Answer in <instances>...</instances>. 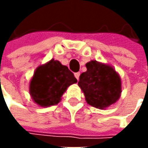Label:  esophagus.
Returning a JSON list of instances; mask_svg holds the SVG:
<instances>
[{
    "label": "esophagus",
    "mask_w": 148,
    "mask_h": 148,
    "mask_svg": "<svg viewBox=\"0 0 148 148\" xmlns=\"http://www.w3.org/2000/svg\"><path fill=\"white\" fill-rule=\"evenodd\" d=\"M74 75H75V77L77 78V80L78 81L79 80V77H80V72H76Z\"/></svg>",
    "instance_id": "obj_1"
}]
</instances>
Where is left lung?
<instances>
[{"label": "left lung", "mask_w": 148, "mask_h": 148, "mask_svg": "<svg viewBox=\"0 0 148 148\" xmlns=\"http://www.w3.org/2000/svg\"><path fill=\"white\" fill-rule=\"evenodd\" d=\"M86 71L80 76L78 86L87 104L105 110L116 103L122 92L121 78L110 65L92 60L86 64Z\"/></svg>", "instance_id": "left-lung-1"}]
</instances>
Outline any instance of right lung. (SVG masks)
<instances>
[{
  "label": "right lung",
  "mask_w": 148,
  "mask_h": 148,
  "mask_svg": "<svg viewBox=\"0 0 148 148\" xmlns=\"http://www.w3.org/2000/svg\"><path fill=\"white\" fill-rule=\"evenodd\" d=\"M77 80L66 66L51 59L36 68L29 82L32 99L41 107L58 105L67 87Z\"/></svg>",
  "instance_id": "1"
}]
</instances>
